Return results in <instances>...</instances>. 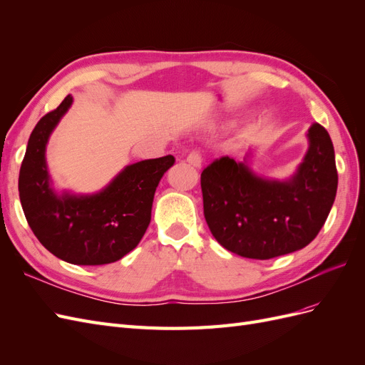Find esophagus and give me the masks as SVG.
<instances>
[{
  "label": "esophagus",
  "instance_id": "34e87169",
  "mask_svg": "<svg viewBox=\"0 0 365 365\" xmlns=\"http://www.w3.org/2000/svg\"><path fill=\"white\" fill-rule=\"evenodd\" d=\"M187 163L192 164L193 168H201L202 164V153L197 150V149H193L189 152V155H187Z\"/></svg>",
  "mask_w": 365,
  "mask_h": 365
}]
</instances>
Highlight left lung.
<instances>
[{
    "mask_svg": "<svg viewBox=\"0 0 365 365\" xmlns=\"http://www.w3.org/2000/svg\"><path fill=\"white\" fill-rule=\"evenodd\" d=\"M291 181L259 178L244 163L222 157L201 173L204 217L215 239L247 259L268 260L302 250L317 237L338 187L335 150L322 125Z\"/></svg>",
    "mask_w": 365,
    "mask_h": 365,
    "instance_id": "left-lung-1",
    "label": "left lung"
}]
</instances>
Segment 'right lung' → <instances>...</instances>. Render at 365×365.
<instances>
[{"label":"right lung","mask_w":365,"mask_h":365,"mask_svg":"<svg viewBox=\"0 0 365 365\" xmlns=\"http://www.w3.org/2000/svg\"><path fill=\"white\" fill-rule=\"evenodd\" d=\"M73 97L43 115L29 138L19 170V200L41 244L73 264H106L134 250L150 222L153 195L173 155L130 164L101 193L58 196L51 190L46 145Z\"/></svg>","instance_id":"right-lung-1"}]
</instances>
